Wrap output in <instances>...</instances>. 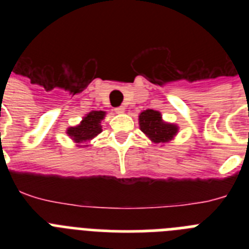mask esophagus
Returning a JSON list of instances; mask_svg holds the SVG:
<instances>
[{
  "instance_id": "obj_1",
  "label": "esophagus",
  "mask_w": 249,
  "mask_h": 249,
  "mask_svg": "<svg viewBox=\"0 0 249 249\" xmlns=\"http://www.w3.org/2000/svg\"><path fill=\"white\" fill-rule=\"evenodd\" d=\"M114 111L117 112V113H124V111H126V107H123V106H121V107H117V108H114Z\"/></svg>"
}]
</instances>
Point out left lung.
I'll list each match as a JSON object with an SVG mask.
<instances>
[{"mask_svg":"<svg viewBox=\"0 0 249 249\" xmlns=\"http://www.w3.org/2000/svg\"><path fill=\"white\" fill-rule=\"evenodd\" d=\"M141 131L155 144L168 143L177 136L179 127L175 123L163 121L160 112L155 109H146L138 116Z\"/></svg>","mask_w":249,"mask_h":249,"instance_id":"obj_1","label":"left lung"}]
</instances>
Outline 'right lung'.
Masks as SVG:
<instances>
[{"label":"right lung","instance_id":"add662e5","mask_svg":"<svg viewBox=\"0 0 249 249\" xmlns=\"http://www.w3.org/2000/svg\"><path fill=\"white\" fill-rule=\"evenodd\" d=\"M105 116V111H91L89 114H86L85 117H82V121L77 126L68 127L66 129V133L74 143H77V147H87L89 144L81 146V143L89 142L92 138L100 135L102 132L101 122Z\"/></svg>","mask_w":249,"mask_h":249}]
</instances>
